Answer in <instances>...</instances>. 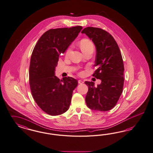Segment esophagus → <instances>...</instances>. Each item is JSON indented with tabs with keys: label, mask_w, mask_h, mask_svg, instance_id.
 Instances as JSON below:
<instances>
[{
	"label": "esophagus",
	"mask_w": 153,
	"mask_h": 153,
	"mask_svg": "<svg viewBox=\"0 0 153 153\" xmlns=\"http://www.w3.org/2000/svg\"><path fill=\"white\" fill-rule=\"evenodd\" d=\"M78 82H79V84H82V83H83V81L82 80H81V79H79V80L78 81Z\"/></svg>",
	"instance_id": "obj_1"
}]
</instances>
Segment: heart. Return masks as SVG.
<instances>
[{"instance_id": "1", "label": "heart", "mask_w": 153, "mask_h": 153, "mask_svg": "<svg viewBox=\"0 0 153 153\" xmlns=\"http://www.w3.org/2000/svg\"><path fill=\"white\" fill-rule=\"evenodd\" d=\"M79 46L81 49V51L84 52L88 49L94 48V44L93 42L90 41L88 39H83L81 42H79ZM70 51V48H68L67 51V54L69 53Z\"/></svg>"}]
</instances>
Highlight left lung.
Here are the masks:
<instances>
[{
	"mask_svg": "<svg viewBox=\"0 0 153 153\" xmlns=\"http://www.w3.org/2000/svg\"><path fill=\"white\" fill-rule=\"evenodd\" d=\"M92 40L96 50L93 76L102 82L95 86L92 81H85L88 92L85 97L88 107L94 111H108L114 107L123 91L124 65L120 48L111 34L99 28L88 27L81 32Z\"/></svg>",
	"mask_w": 153,
	"mask_h": 153,
	"instance_id": "8db88e82",
	"label": "left lung"
}]
</instances>
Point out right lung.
<instances>
[{
	"mask_svg": "<svg viewBox=\"0 0 153 153\" xmlns=\"http://www.w3.org/2000/svg\"><path fill=\"white\" fill-rule=\"evenodd\" d=\"M82 29L80 26L51 29L42 35L33 49L29 69L30 88L38 106L49 115H60L70 107L77 81L71 77L60 80L55 71L59 56Z\"/></svg>",
	"mask_w": 153,
	"mask_h": 153,
	"instance_id": "add662e5",
	"label": "right lung"
}]
</instances>
